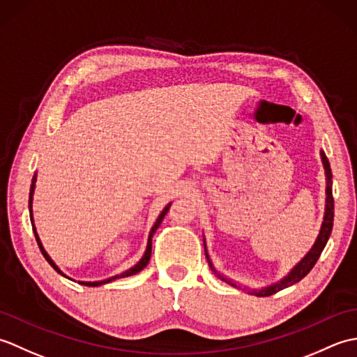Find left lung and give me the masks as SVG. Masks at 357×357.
I'll list each match as a JSON object with an SVG mask.
<instances>
[{
	"label": "left lung",
	"mask_w": 357,
	"mask_h": 357,
	"mask_svg": "<svg viewBox=\"0 0 357 357\" xmlns=\"http://www.w3.org/2000/svg\"><path fill=\"white\" fill-rule=\"evenodd\" d=\"M321 159H322V165H324V170H325V183H327V187H325V211H324V221L321 224L319 234H317L314 244H313L312 248L308 250V253L304 257H302V259L298 264H296L294 267L290 271H288L284 278H280L279 280H276V282H273L267 287H261V288H250V287L234 282V280L224 276L221 271L216 270L213 262H211V259H210V255H208V250H207V242H206V238H204V250H206L208 265L219 279L224 280V282H227V284H230L234 288H241V290H245L250 294L271 296V294H275L280 290H284V288H287V287L294 285L296 282H299L301 279H304L308 275L310 270L314 267L316 261L319 259L322 250L325 248V245H327L328 238H330L331 230H333V219H335V199H333V190H331L333 174H331L328 158L325 156L324 150H321Z\"/></svg>",
	"instance_id": "left-lung-1"
}]
</instances>
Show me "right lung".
I'll use <instances>...</instances> for the list:
<instances>
[{"label":"right lung","instance_id":"1","mask_svg":"<svg viewBox=\"0 0 357 357\" xmlns=\"http://www.w3.org/2000/svg\"><path fill=\"white\" fill-rule=\"evenodd\" d=\"M36 178H38V174H36V172H35V174H33V178H32V185H30V193H29V211H30V221H32V229H33V233H35V238H36V242H38V247H40V250H41V253H43V256L45 257V261H47L52 267H53V270H55L56 273H59V275L61 276H64V278H67V279H70L69 276L66 275V273H63L61 271V268L58 267V265L53 262V259L52 257L49 256V253L45 252V248L43 247V242H41V239H40V234H38V231H36V227H35V221H33V193H35V187H36ZM170 206H172V202H169L167 204V206L162 208V211L161 213H159V216L156 218V221H155V224H153V227H151V230H150V233H149V239H147V247H146V252H144V255H142V257L141 259L136 262L133 267H130L128 270H126V271H123V273H119V275H115V276H112V278H109V279H102V280H78V282L81 284V285H86V287H100V285H104V284H109V282H112V280H116V279H121V278H128V276H133V275H136V273H139L141 270H144L147 267V264H149V261H150V256H151V238H153V234H155V231L158 230V227L161 225V222H162V219H164V216L167 215V211H169V208H170Z\"/></svg>","mask_w":357,"mask_h":357}]
</instances>
